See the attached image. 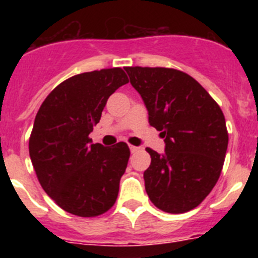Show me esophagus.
I'll use <instances>...</instances> for the list:
<instances>
[{
    "label": "esophagus",
    "mask_w": 258,
    "mask_h": 258,
    "mask_svg": "<svg viewBox=\"0 0 258 258\" xmlns=\"http://www.w3.org/2000/svg\"><path fill=\"white\" fill-rule=\"evenodd\" d=\"M129 149H131V152H136L140 150V147H137V146H129Z\"/></svg>",
    "instance_id": "esophagus-1"
}]
</instances>
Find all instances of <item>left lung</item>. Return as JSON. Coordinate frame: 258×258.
<instances>
[{
	"mask_svg": "<svg viewBox=\"0 0 258 258\" xmlns=\"http://www.w3.org/2000/svg\"><path fill=\"white\" fill-rule=\"evenodd\" d=\"M131 84L161 132L165 152L146 149L151 164L143 173L146 192L166 213L197 208L217 183L229 134L222 109L197 80L163 67H125Z\"/></svg>",
	"mask_w": 258,
	"mask_h": 258,
	"instance_id": "left-lung-1",
	"label": "left lung"
}]
</instances>
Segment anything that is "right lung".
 Wrapping results in <instances>:
<instances>
[{
  "mask_svg": "<svg viewBox=\"0 0 258 258\" xmlns=\"http://www.w3.org/2000/svg\"><path fill=\"white\" fill-rule=\"evenodd\" d=\"M129 83L121 68L85 72L59 84L41 104L29 137V156L45 192L79 217L103 214L117 199L131 150L104 147L89 134L109 95Z\"/></svg>",
  "mask_w": 258,
  "mask_h": 258,
  "instance_id": "right-lung-1",
  "label": "right lung"
}]
</instances>
